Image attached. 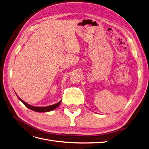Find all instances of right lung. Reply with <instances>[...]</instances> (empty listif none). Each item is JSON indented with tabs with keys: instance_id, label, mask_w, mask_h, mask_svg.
I'll return each instance as SVG.
<instances>
[{
	"instance_id": "add662e5",
	"label": "right lung",
	"mask_w": 149,
	"mask_h": 149,
	"mask_svg": "<svg viewBox=\"0 0 149 149\" xmlns=\"http://www.w3.org/2000/svg\"><path fill=\"white\" fill-rule=\"evenodd\" d=\"M17 96L18 97V98H19V100L22 101V102H23L24 104L26 107H28L29 109L32 110V111H34L35 112H49V111H52L54 109H55L56 108H57L58 106H60V104L61 102V100L60 101L58 102V103H56L55 104H53V105H51V106H45V107H37V106H31V105H30L28 103L25 102V101H24L22 100H21V99L17 96V94H16Z\"/></svg>"
}]
</instances>
